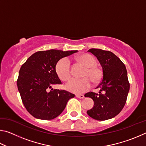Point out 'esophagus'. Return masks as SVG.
Returning a JSON list of instances; mask_svg holds the SVG:
<instances>
[{"instance_id": "1", "label": "esophagus", "mask_w": 146, "mask_h": 146, "mask_svg": "<svg viewBox=\"0 0 146 146\" xmlns=\"http://www.w3.org/2000/svg\"><path fill=\"white\" fill-rule=\"evenodd\" d=\"M76 97H77L78 98H84V96L83 95H76Z\"/></svg>"}]
</instances>
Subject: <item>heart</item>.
<instances>
[{"mask_svg":"<svg viewBox=\"0 0 146 146\" xmlns=\"http://www.w3.org/2000/svg\"><path fill=\"white\" fill-rule=\"evenodd\" d=\"M79 63L86 68L84 71L82 78H72L66 83V90L71 93L81 94L86 92L91 87V82L97 84L101 82L103 78V72L101 69L96 66L97 61L90 54H82L77 58ZM56 73L62 80L66 81L71 76L70 62L66 57L61 58L56 64Z\"/></svg>","mask_w":146,"mask_h":146,"instance_id":"b5f03b06","label":"heart"}]
</instances>
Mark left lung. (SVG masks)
<instances>
[{"instance_id": "1", "label": "left lung", "mask_w": 146, "mask_h": 146, "mask_svg": "<svg viewBox=\"0 0 146 146\" xmlns=\"http://www.w3.org/2000/svg\"><path fill=\"white\" fill-rule=\"evenodd\" d=\"M88 51L100 62L103 78L97 87L100 89L99 93L89 92L84 95L94 101V107L87 113L97 120L110 119L122 111L126 102L130 87L126 68L120 59L111 51L95 48Z\"/></svg>"}]
</instances>
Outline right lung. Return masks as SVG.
Listing matches in <instances>:
<instances>
[{"mask_svg": "<svg viewBox=\"0 0 146 146\" xmlns=\"http://www.w3.org/2000/svg\"><path fill=\"white\" fill-rule=\"evenodd\" d=\"M77 51H37L22 65L17 87L26 109L35 118L51 120L57 117L68 101L75 97L65 90H53L52 86L62 84L55 71L58 61Z\"/></svg>", "mask_w": 146, "mask_h": 146, "instance_id": "1", "label": "right lung"}]
</instances>
